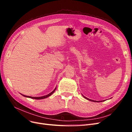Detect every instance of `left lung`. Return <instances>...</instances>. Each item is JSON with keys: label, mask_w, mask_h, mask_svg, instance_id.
<instances>
[{"label": "left lung", "mask_w": 132, "mask_h": 132, "mask_svg": "<svg viewBox=\"0 0 132 132\" xmlns=\"http://www.w3.org/2000/svg\"><path fill=\"white\" fill-rule=\"evenodd\" d=\"M82 96L84 97L85 98H86V99H87V100H89V101H93V102H102V101H105V100H103V101H95V100H91V99H89V98H87V97H85L84 96H83L82 95Z\"/></svg>", "instance_id": "obj_1"}]
</instances>
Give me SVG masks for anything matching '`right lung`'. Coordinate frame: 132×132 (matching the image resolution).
Here are the masks:
<instances>
[{
  "label": "right lung",
  "mask_w": 132,
  "mask_h": 132,
  "mask_svg": "<svg viewBox=\"0 0 132 132\" xmlns=\"http://www.w3.org/2000/svg\"><path fill=\"white\" fill-rule=\"evenodd\" d=\"M55 89H56V87L54 89V90L53 91H52L51 93L48 94V95H45V96H41V97H32V96H26V95H22L24 97H29V98H33V99H36V100H41V99H44V98H46L50 96L53 94L54 93V92L55 91Z\"/></svg>",
  "instance_id": "1"
}]
</instances>
